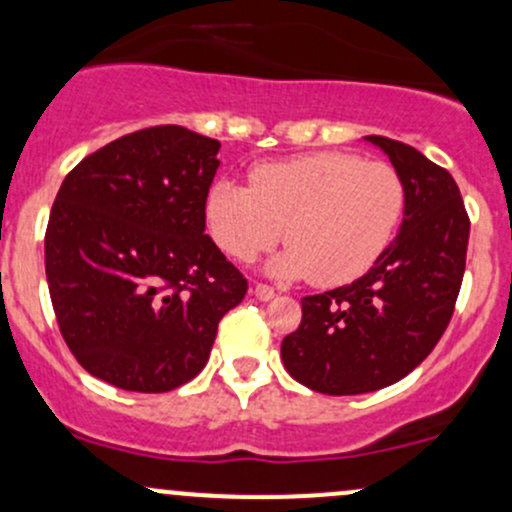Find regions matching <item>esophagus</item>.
Returning <instances> with one entry per match:
<instances>
[{"instance_id": "esophagus-1", "label": "esophagus", "mask_w": 512, "mask_h": 512, "mask_svg": "<svg viewBox=\"0 0 512 512\" xmlns=\"http://www.w3.org/2000/svg\"><path fill=\"white\" fill-rule=\"evenodd\" d=\"M254 295H256L258 300L266 302V300H271L273 295H276V290H273L271 285H266V283H256V285H254Z\"/></svg>"}]
</instances>
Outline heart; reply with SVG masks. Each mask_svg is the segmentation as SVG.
<instances>
[{
    "mask_svg": "<svg viewBox=\"0 0 512 512\" xmlns=\"http://www.w3.org/2000/svg\"><path fill=\"white\" fill-rule=\"evenodd\" d=\"M251 188L217 180L205 217L214 244L236 261H254L283 236L290 249L271 263L280 278L322 288L351 283L376 266L408 207L400 170L356 153L320 151L251 170Z\"/></svg>",
    "mask_w": 512,
    "mask_h": 512,
    "instance_id": "b5f03b06",
    "label": "heart"
}]
</instances>
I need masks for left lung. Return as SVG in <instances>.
<instances>
[{"mask_svg":"<svg viewBox=\"0 0 512 512\" xmlns=\"http://www.w3.org/2000/svg\"><path fill=\"white\" fill-rule=\"evenodd\" d=\"M408 188L400 234L351 285L302 298V320L280 344L295 381L359 395L405 378L430 356L454 315L469 246V214L454 178L420 151L368 136Z\"/></svg>","mask_w":512,"mask_h":512,"instance_id":"left-lung-1","label":"left lung"}]
</instances>
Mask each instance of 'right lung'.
<instances>
[{
	"label": "right lung",
	"instance_id": "obj_1",
	"mask_svg": "<svg viewBox=\"0 0 512 512\" xmlns=\"http://www.w3.org/2000/svg\"><path fill=\"white\" fill-rule=\"evenodd\" d=\"M219 141L163 124L65 175L46 227V280L70 354L95 378L168 393L210 359L249 280L205 234Z\"/></svg>",
	"mask_w": 512,
	"mask_h": 512
}]
</instances>
